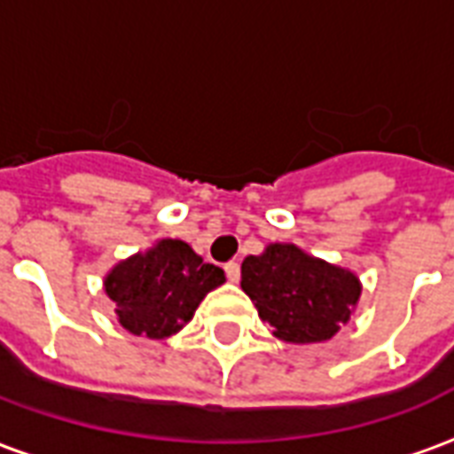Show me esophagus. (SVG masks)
Masks as SVG:
<instances>
[{"label": "esophagus", "mask_w": 454, "mask_h": 454, "mask_svg": "<svg viewBox=\"0 0 454 454\" xmlns=\"http://www.w3.org/2000/svg\"><path fill=\"white\" fill-rule=\"evenodd\" d=\"M223 270H226V277L231 279V282H238V279H240V262H238V260H231V262H226V265H223Z\"/></svg>", "instance_id": "obj_1"}]
</instances>
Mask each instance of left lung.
<instances>
[{
    "label": "left lung",
    "instance_id": "obj_1",
    "mask_svg": "<svg viewBox=\"0 0 454 454\" xmlns=\"http://www.w3.org/2000/svg\"><path fill=\"white\" fill-rule=\"evenodd\" d=\"M240 286L272 333L296 345L331 340L350 321L362 294L355 272L294 243H270L262 255H247Z\"/></svg>",
    "mask_w": 454,
    "mask_h": 454
}]
</instances>
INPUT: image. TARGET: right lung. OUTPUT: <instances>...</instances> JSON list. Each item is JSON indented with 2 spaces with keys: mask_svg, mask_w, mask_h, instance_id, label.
<instances>
[{
  "mask_svg": "<svg viewBox=\"0 0 454 454\" xmlns=\"http://www.w3.org/2000/svg\"><path fill=\"white\" fill-rule=\"evenodd\" d=\"M223 282V270L204 262L184 240L162 238L114 265L104 292L126 331L160 340L182 331L201 299Z\"/></svg>",
  "mask_w": 454,
  "mask_h": 454,
  "instance_id": "obj_1",
  "label": "right lung"
}]
</instances>
